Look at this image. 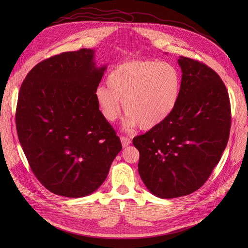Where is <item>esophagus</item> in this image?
I'll use <instances>...</instances> for the list:
<instances>
[{
  "mask_svg": "<svg viewBox=\"0 0 248 248\" xmlns=\"http://www.w3.org/2000/svg\"><path fill=\"white\" fill-rule=\"evenodd\" d=\"M121 141H122V146L123 148H126L127 146L131 145V140L126 137H122L121 138Z\"/></svg>",
  "mask_w": 248,
  "mask_h": 248,
  "instance_id": "34e87169",
  "label": "esophagus"
}]
</instances>
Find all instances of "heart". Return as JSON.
Here are the masks:
<instances>
[{
	"label": "heart",
	"mask_w": 248,
	"mask_h": 248,
	"mask_svg": "<svg viewBox=\"0 0 248 248\" xmlns=\"http://www.w3.org/2000/svg\"><path fill=\"white\" fill-rule=\"evenodd\" d=\"M107 85L95 90L104 119L114 122L121 115L124 102L126 127L139 125L142 131H151L167 121L176 108L182 76L172 63L128 60L111 69Z\"/></svg>",
	"instance_id": "1"
}]
</instances>
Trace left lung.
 Masks as SVG:
<instances>
[{
	"mask_svg": "<svg viewBox=\"0 0 248 248\" xmlns=\"http://www.w3.org/2000/svg\"><path fill=\"white\" fill-rule=\"evenodd\" d=\"M182 87L169 119L133 140L139 174L155 196L171 199L204 185L226 148L230 102L219 75L207 65L180 56Z\"/></svg>",
	"mask_w": 248,
	"mask_h": 248,
	"instance_id": "8db88e82",
	"label": "left lung"
}]
</instances>
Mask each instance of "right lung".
I'll return each instance as SVG.
<instances>
[{
	"label": "right lung",
	"instance_id": "add662e5",
	"mask_svg": "<svg viewBox=\"0 0 248 248\" xmlns=\"http://www.w3.org/2000/svg\"><path fill=\"white\" fill-rule=\"evenodd\" d=\"M107 70L94 50L64 52L38 63L18 96L16 126L31 170L50 192L85 197L107 179L122 151L95 90Z\"/></svg>",
	"mask_w": 248,
	"mask_h": 248
}]
</instances>
